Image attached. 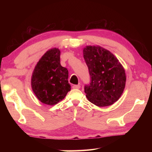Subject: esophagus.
<instances>
[{"instance_id": "esophagus-1", "label": "esophagus", "mask_w": 152, "mask_h": 152, "mask_svg": "<svg viewBox=\"0 0 152 152\" xmlns=\"http://www.w3.org/2000/svg\"><path fill=\"white\" fill-rule=\"evenodd\" d=\"M72 88H75V89H79L80 88V86L78 85H78H73Z\"/></svg>"}]
</instances>
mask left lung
Returning <instances> with one entry per match:
<instances>
[{"label":"left lung","mask_w":152,"mask_h":152,"mask_svg":"<svg viewBox=\"0 0 152 152\" xmlns=\"http://www.w3.org/2000/svg\"><path fill=\"white\" fill-rule=\"evenodd\" d=\"M83 55L91 78L84 86L87 99L98 107L113 104L124 91V68L113 53L100 46H86Z\"/></svg>","instance_id":"8db88e82"}]
</instances>
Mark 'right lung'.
<instances>
[{"instance_id": "right-lung-1", "label": "right lung", "mask_w": 152, "mask_h": 152, "mask_svg": "<svg viewBox=\"0 0 152 152\" xmlns=\"http://www.w3.org/2000/svg\"><path fill=\"white\" fill-rule=\"evenodd\" d=\"M68 70L60 64V51L53 48L43 55L33 72L31 87L43 103L54 105L63 100L71 90Z\"/></svg>"}]
</instances>
